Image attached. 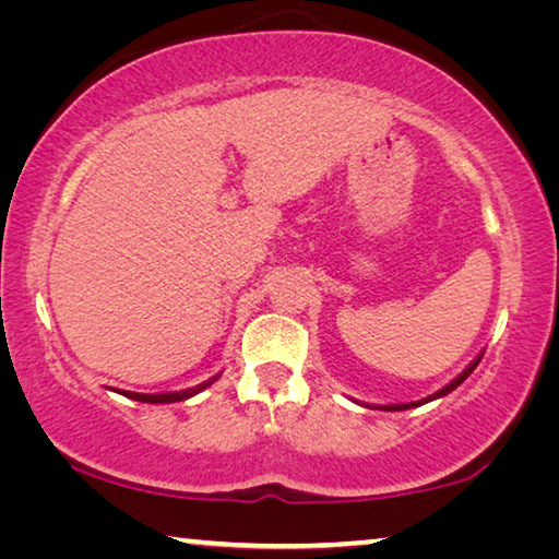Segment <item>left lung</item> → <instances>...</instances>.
Here are the masks:
<instances>
[{"label":"left lung","instance_id":"8db88e82","mask_svg":"<svg viewBox=\"0 0 559 559\" xmlns=\"http://www.w3.org/2000/svg\"><path fill=\"white\" fill-rule=\"evenodd\" d=\"M480 357H484V355H480ZM480 357H476V359H473V362L466 367V370H463L459 377H456V380H453V382H449L447 386H443V390H439L437 394H431V396H427V400H421V402H409V404H384V406H380V409H384V412H402V409H412V406H419V404H427V402H431V400H439V396H443V394H449V392H453V390H456V386L463 382V380H466V377L473 372V370H476V365L480 362ZM374 409H377V406H374Z\"/></svg>","mask_w":559,"mask_h":559}]
</instances>
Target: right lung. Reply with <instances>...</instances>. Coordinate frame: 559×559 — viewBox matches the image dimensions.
<instances>
[{
    "instance_id": "add662e5",
    "label": "right lung",
    "mask_w": 559,
    "mask_h": 559,
    "mask_svg": "<svg viewBox=\"0 0 559 559\" xmlns=\"http://www.w3.org/2000/svg\"><path fill=\"white\" fill-rule=\"evenodd\" d=\"M214 380H219V377H212V380H206L197 386H189V390L182 392H165V394H138V392H120L122 396H128V400H138V402H147V404H169V402H182L189 400V396L200 394L202 390H206Z\"/></svg>"
}]
</instances>
